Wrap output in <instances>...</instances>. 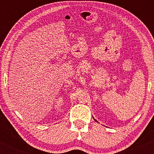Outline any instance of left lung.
<instances>
[{"label": "left lung", "mask_w": 154, "mask_h": 154, "mask_svg": "<svg viewBox=\"0 0 154 154\" xmlns=\"http://www.w3.org/2000/svg\"><path fill=\"white\" fill-rule=\"evenodd\" d=\"M94 120H95V121H96V120H95V119H94ZM96 122H97V121H96Z\"/></svg>", "instance_id": "left-lung-1"}]
</instances>
